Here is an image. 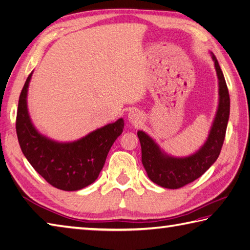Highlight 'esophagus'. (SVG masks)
Returning <instances> with one entry per match:
<instances>
[{"label":"esophagus","mask_w":250,"mask_h":250,"mask_svg":"<svg viewBox=\"0 0 250 250\" xmlns=\"http://www.w3.org/2000/svg\"><path fill=\"white\" fill-rule=\"evenodd\" d=\"M142 115H141V113L140 111H137L136 109L134 110H130V113L128 114V119H129V121L131 122L132 125H137L140 124V122L142 121Z\"/></svg>","instance_id":"esophagus-1"}]
</instances>
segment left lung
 Here are the masks:
<instances>
[{
    "label": "left lung",
    "mask_w": 250,
    "mask_h": 250,
    "mask_svg": "<svg viewBox=\"0 0 250 250\" xmlns=\"http://www.w3.org/2000/svg\"><path fill=\"white\" fill-rule=\"evenodd\" d=\"M211 58L219 79V105L208 139L201 149L190 157H169L160 150L145 132H137L142 148V163L148 177L163 188L178 189L194 182L217 160L224 145L230 115V95L219 63L214 55Z\"/></svg>",
    "instance_id": "8db88e82"
}]
</instances>
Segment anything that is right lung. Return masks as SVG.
Instances as JSON below:
<instances>
[{"label": "right lung", "instance_id": "add662e5", "mask_svg": "<svg viewBox=\"0 0 250 250\" xmlns=\"http://www.w3.org/2000/svg\"><path fill=\"white\" fill-rule=\"evenodd\" d=\"M32 73L21 90L16 132L24 157L52 187L76 191L98 178L107 153L124 130L121 118L73 143H57L41 135L32 125L26 108V92Z\"/></svg>", "mask_w": 250, "mask_h": 250}]
</instances>
